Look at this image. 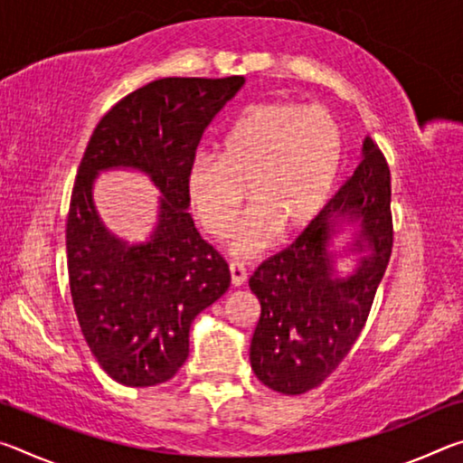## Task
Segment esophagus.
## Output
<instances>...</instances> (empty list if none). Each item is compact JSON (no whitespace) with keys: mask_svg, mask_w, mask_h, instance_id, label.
I'll list each match as a JSON object with an SVG mask.
<instances>
[{"mask_svg":"<svg viewBox=\"0 0 463 463\" xmlns=\"http://www.w3.org/2000/svg\"><path fill=\"white\" fill-rule=\"evenodd\" d=\"M229 269H231V281H232L234 288H241L242 284H245V281H247V271H245V268H242L241 263H237V261L231 263Z\"/></svg>","mask_w":463,"mask_h":463,"instance_id":"obj_1","label":"esophagus"}]
</instances>
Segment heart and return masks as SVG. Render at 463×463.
I'll return each instance as SVG.
<instances>
[{
	"label": "heart",
	"mask_w": 463,
	"mask_h": 463,
	"mask_svg": "<svg viewBox=\"0 0 463 463\" xmlns=\"http://www.w3.org/2000/svg\"><path fill=\"white\" fill-rule=\"evenodd\" d=\"M341 163V128L331 114L298 101L247 106L221 140V155H202L187 169V195L203 229L222 239L247 198L232 253L255 257L279 234L308 229L331 198Z\"/></svg>",
	"instance_id": "heart-1"
}]
</instances>
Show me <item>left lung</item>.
I'll return each mask as SVG.
<instances>
[{
    "label": "left lung",
    "mask_w": 463,
    "mask_h": 463,
    "mask_svg": "<svg viewBox=\"0 0 463 463\" xmlns=\"http://www.w3.org/2000/svg\"><path fill=\"white\" fill-rule=\"evenodd\" d=\"M349 225L356 226L354 239L333 250L332 241ZM390 253V169L365 137L354 175L296 242L249 279L261 304L249 349L260 382L288 396L323 383L362 333ZM345 254L356 260L349 274L335 265Z\"/></svg>",
    "instance_id": "obj_1"
}]
</instances>
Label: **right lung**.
Instances as JSON below:
<instances>
[{
  "label": "right lung",
  "instance_id": "obj_1",
  "mask_svg": "<svg viewBox=\"0 0 463 463\" xmlns=\"http://www.w3.org/2000/svg\"><path fill=\"white\" fill-rule=\"evenodd\" d=\"M242 85V75L156 80L109 109L83 153L67 218L69 286L93 357L122 386L174 378L190 355L194 318L231 286L229 265L187 213V169ZM114 168L138 170L162 194L145 241H124L100 222L92 184Z\"/></svg>",
  "mask_w": 463,
  "mask_h": 463
}]
</instances>
